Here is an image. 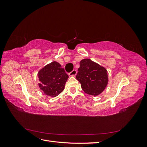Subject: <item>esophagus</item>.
<instances>
[{
  "instance_id": "34e87169",
  "label": "esophagus",
  "mask_w": 147,
  "mask_h": 147,
  "mask_svg": "<svg viewBox=\"0 0 147 147\" xmlns=\"http://www.w3.org/2000/svg\"><path fill=\"white\" fill-rule=\"evenodd\" d=\"M69 75L71 77H75V75H77V70H73L72 72L69 74Z\"/></svg>"
}]
</instances>
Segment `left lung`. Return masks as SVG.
Instances as JSON below:
<instances>
[{
	"label": "left lung",
	"mask_w": 147,
	"mask_h": 147,
	"mask_svg": "<svg viewBox=\"0 0 147 147\" xmlns=\"http://www.w3.org/2000/svg\"><path fill=\"white\" fill-rule=\"evenodd\" d=\"M107 70L90 59L80 62L76 78L80 83L84 92L94 96H99L104 91L109 82Z\"/></svg>",
	"instance_id": "left-lung-1"
}]
</instances>
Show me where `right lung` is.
<instances>
[{
	"mask_svg": "<svg viewBox=\"0 0 147 147\" xmlns=\"http://www.w3.org/2000/svg\"><path fill=\"white\" fill-rule=\"evenodd\" d=\"M38 77L40 89L47 96L55 97L64 90L69 76L59 63L53 61L39 70Z\"/></svg>",
	"mask_w": 147,
	"mask_h": 147,
	"instance_id": "right-lung-1",
	"label": "right lung"
}]
</instances>
